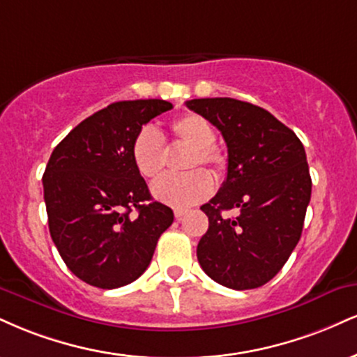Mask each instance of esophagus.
<instances>
[{
	"instance_id": "1",
	"label": "esophagus",
	"mask_w": 357,
	"mask_h": 357,
	"mask_svg": "<svg viewBox=\"0 0 357 357\" xmlns=\"http://www.w3.org/2000/svg\"><path fill=\"white\" fill-rule=\"evenodd\" d=\"M186 213H188V209L176 208V209H174V218H176V220H181V218H183Z\"/></svg>"
}]
</instances>
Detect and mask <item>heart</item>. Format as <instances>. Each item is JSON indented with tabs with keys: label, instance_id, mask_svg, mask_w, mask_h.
<instances>
[{
	"label": "heart",
	"instance_id": "1",
	"mask_svg": "<svg viewBox=\"0 0 357 357\" xmlns=\"http://www.w3.org/2000/svg\"><path fill=\"white\" fill-rule=\"evenodd\" d=\"M169 137L188 144L181 167L184 173L166 176L153 184V196L173 208H190L213 192L214 181L204 169H191L201 165L211 167L216 174L225 173L227 156L214 143V128L208 119L196 113L178 114L169 123ZM131 160L136 171L148 181L160 178L166 166L162 136L153 126H143L131 141Z\"/></svg>",
	"mask_w": 357,
	"mask_h": 357
}]
</instances>
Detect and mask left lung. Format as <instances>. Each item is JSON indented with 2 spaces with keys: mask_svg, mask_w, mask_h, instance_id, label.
Wrapping results in <instances>:
<instances>
[{
  "mask_svg": "<svg viewBox=\"0 0 357 357\" xmlns=\"http://www.w3.org/2000/svg\"><path fill=\"white\" fill-rule=\"evenodd\" d=\"M221 131L227 174L201 206L209 227L197 244L203 271L231 289H255L281 271L303 233L311 199L306 151L293 130L251 102L233 98L186 101ZM238 207L240 216L222 211Z\"/></svg>",
  "mask_w": 357,
  "mask_h": 357,
  "instance_id": "8db88e82",
  "label": "left lung"
}]
</instances>
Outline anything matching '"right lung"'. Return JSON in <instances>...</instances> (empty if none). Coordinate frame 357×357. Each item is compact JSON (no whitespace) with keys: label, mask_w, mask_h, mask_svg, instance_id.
Here are the masks:
<instances>
[{"label":"right lung","mask_w":357,"mask_h":357,"mask_svg":"<svg viewBox=\"0 0 357 357\" xmlns=\"http://www.w3.org/2000/svg\"><path fill=\"white\" fill-rule=\"evenodd\" d=\"M173 108L162 100L118 101L100 109L51 153L43 174L50 233L70 271L114 289L146 271L173 209L153 201L131 160L143 124Z\"/></svg>","instance_id":"1"}]
</instances>
